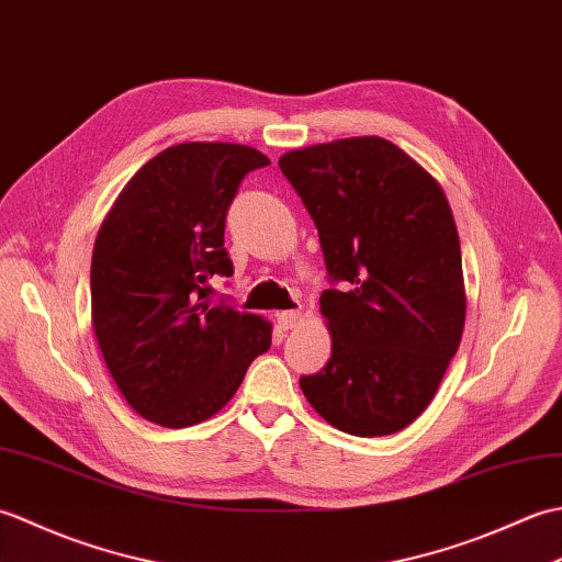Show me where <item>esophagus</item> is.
Segmentation results:
<instances>
[{"instance_id":"obj_1","label":"esophagus","mask_w":562,"mask_h":562,"mask_svg":"<svg viewBox=\"0 0 562 562\" xmlns=\"http://www.w3.org/2000/svg\"><path fill=\"white\" fill-rule=\"evenodd\" d=\"M300 321H302V314H300V312H280V314H278V324H280L282 330L294 328L296 324H300Z\"/></svg>"}]
</instances>
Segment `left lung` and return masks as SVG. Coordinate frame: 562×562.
<instances>
[{
    "mask_svg": "<svg viewBox=\"0 0 562 562\" xmlns=\"http://www.w3.org/2000/svg\"><path fill=\"white\" fill-rule=\"evenodd\" d=\"M284 178L318 229L330 360L300 379L340 432L393 435L435 398L463 318L459 232L439 183L381 137L294 149Z\"/></svg>",
    "mask_w": 562,
    "mask_h": 562,
    "instance_id": "8db88e82",
    "label": "left lung"
}]
</instances>
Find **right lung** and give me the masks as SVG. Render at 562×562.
I'll return each mask as SVG.
<instances>
[{
	"mask_svg": "<svg viewBox=\"0 0 562 562\" xmlns=\"http://www.w3.org/2000/svg\"><path fill=\"white\" fill-rule=\"evenodd\" d=\"M254 147L183 142L130 178L91 258V318L105 367L137 415L161 427L207 420L270 348V324L212 302L232 278L224 222L244 176L268 166Z\"/></svg>",
	"mask_w": 562,
	"mask_h": 562,
	"instance_id": "obj_1",
	"label": "right lung"
}]
</instances>
